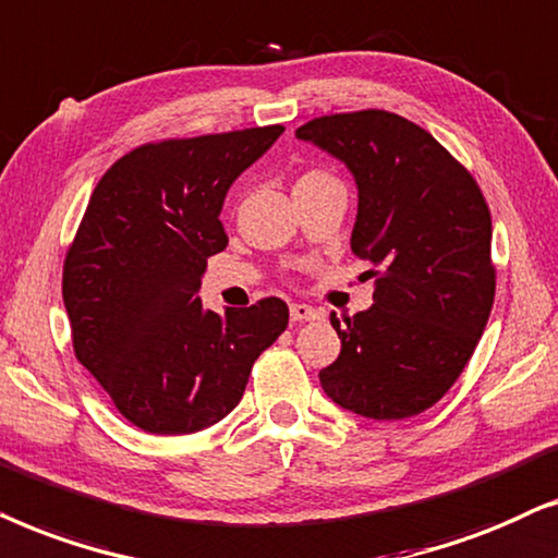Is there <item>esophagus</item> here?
Wrapping results in <instances>:
<instances>
[{"instance_id":"esophagus-1","label":"esophagus","mask_w":558,"mask_h":558,"mask_svg":"<svg viewBox=\"0 0 558 558\" xmlns=\"http://www.w3.org/2000/svg\"><path fill=\"white\" fill-rule=\"evenodd\" d=\"M318 311L314 306H306V303H291V318L293 322H314Z\"/></svg>"}]
</instances>
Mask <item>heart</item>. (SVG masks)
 I'll return each instance as SVG.
<instances>
[{"mask_svg": "<svg viewBox=\"0 0 558 558\" xmlns=\"http://www.w3.org/2000/svg\"><path fill=\"white\" fill-rule=\"evenodd\" d=\"M326 178H329V175H326V173H322V170H311V173H306V175H303L299 183H311V181H326Z\"/></svg>", "mask_w": 558, "mask_h": 558, "instance_id": "b5f03b06", "label": "heart"}]
</instances>
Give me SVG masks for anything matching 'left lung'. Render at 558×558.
<instances>
[{
  "label": "left lung",
  "instance_id": "8db88e82",
  "mask_svg": "<svg viewBox=\"0 0 558 558\" xmlns=\"http://www.w3.org/2000/svg\"><path fill=\"white\" fill-rule=\"evenodd\" d=\"M295 137L354 175L349 244L377 275L373 306L344 324L331 314L341 352L318 380L356 415L411 418L457 383L493 311L485 196L426 130L390 111L318 117Z\"/></svg>",
  "mask_w": 558,
  "mask_h": 558
}]
</instances>
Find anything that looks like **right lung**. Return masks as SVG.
I'll return each instance as SVG.
<instances>
[{"label":"right lung","mask_w":558,"mask_h":558,"mask_svg":"<svg viewBox=\"0 0 558 558\" xmlns=\"http://www.w3.org/2000/svg\"><path fill=\"white\" fill-rule=\"evenodd\" d=\"M283 130L143 145L88 198L63 265L73 349L147 434H193L232 413L255 360L286 331L280 299L219 316L196 295L206 259L229 242L219 221L229 185Z\"/></svg>","instance_id":"obj_1"}]
</instances>
